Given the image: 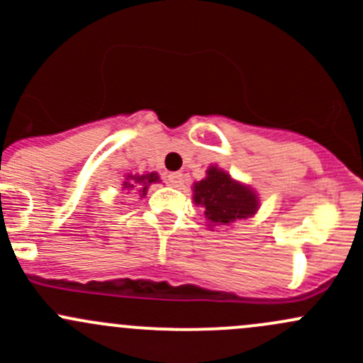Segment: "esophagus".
<instances>
[{"label":"esophagus","instance_id":"obj_1","mask_svg":"<svg viewBox=\"0 0 363 363\" xmlns=\"http://www.w3.org/2000/svg\"><path fill=\"white\" fill-rule=\"evenodd\" d=\"M167 181L170 186L179 188V186H182V182H184V175H182L181 172H172V174L167 175Z\"/></svg>","mask_w":363,"mask_h":363}]
</instances>
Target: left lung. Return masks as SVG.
Segmentation results:
<instances>
[{"instance_id": "8db88e82", "label": "left lung", "mask_w": 363, "mask_h": 363, "mask_svg": "<svg viewBox=\"0 0 363 363\" xmlns=\"http://www.w3.org/2000/svg\"><path fill=\"white\" fill-rule=\"evenodd\" d=\"M193 200L203 207L208 226H226L251 218L258 211V195L239 181H233L216 164L208 167L207 177L193 184Z\"/></svg>"}]
</instances>
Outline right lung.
<instances>
[{"mask_svg": "<svg viewBox=\"0 0 363 363\" xmlns=\"http://www.w3.org/2000/svg\"><path fill=\"white\" fill-rule=\"evenodd\" d=\"M160 182V175L156 172H151V174H144V175H128L126 181H124L123 188L124 189H137L140 199H144L147 195V189L151 184H156Z\"/></svg>", "mask_w": 363, "mask_h": 363, "instance_id": "add662e5", "label": "right lung"}]
</instances>
